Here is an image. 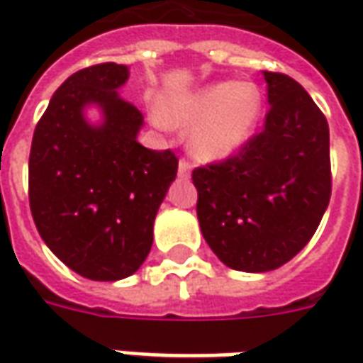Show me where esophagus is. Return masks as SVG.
I'll return each mask as SVG.
<instances>
[{"label":"esophagus","mask_w":363,"mask_h":363,"mask_svg":"<svg viewBox=\"0 0 363 363\" xmlns=\"http://www.w3.org/2000/svg\"><path fill=\"white\" fill-rule=\"evenodd\" d=\"M190 171H192V167L186 159H181L179 161V177L181 179H190Z\"/></svg>","instance_id":"esophagus-1"}]
</instances>
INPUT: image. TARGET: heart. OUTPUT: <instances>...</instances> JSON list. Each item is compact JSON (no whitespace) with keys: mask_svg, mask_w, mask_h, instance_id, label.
Masks as SVG:
<instances>
[{"mask_svg":"<svg viewBox=\"0 0 363 363\" xmlns=\"http://www.w3.org/2000/svg\"><path fill=\"white\" fill-rule=\"evenodd\" d=\"M262 116V93L251 82H216L161 108L157 124L190 128L189 147L204 161H221L249 143Z\"/></svg>","mask_w":363,"mask_h":363,"instance_id":"b5f03b06","label":"heart"}]
</instances>
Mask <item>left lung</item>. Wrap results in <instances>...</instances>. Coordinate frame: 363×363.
<instances>
[{
  "label": "left lung",
  "instance_id": "obj_1",
  "mask_svg": "<svg viewBox=\"0 0 363 363\" xmlns=\"http://www.w3.org/2000/svg\"><path fill=\"white\" fill-rule=\"evenodd\" d=\"M262 75L270 104L262 132L233 157L192 171L206 243L241 272H268L294 259L330 200L325 114L289 75Z\"/></svg>",
  "mask_w": 363,
  "mask_h": 363
}]
</instances>
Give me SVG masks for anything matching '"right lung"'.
I'll use <instances>...</instances> for the list:
<instances>
[{
	"instance_id": "1",
	"label": "right lung",
	"mask_w": 363,
	"mask_h": 363,
	"mask_svg": "<svg viewBox=\"0 0 363 363\" xmlns=\"http://www.w3.org/2000/svg\"><path fill=\"white\" fill-rule=\"evenodd\" d=\"M130 69L106 62L69 75L38 120L28 157V202L56 257L83 278L116 281L142 267L153 221L179 159L138 143L142 112L118 89ZM87 106L104 120L91 125Z\"/></svg>"
}]
</instances>
